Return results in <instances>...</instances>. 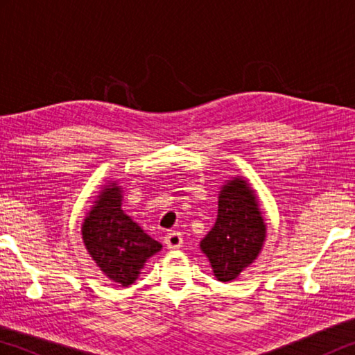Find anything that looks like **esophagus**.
I'll use <instances>...</instances> for the list:
<instances>
[{"label": "esophagus", "instance_id": "esophagus-1", "mask_svg": "<svg viewBox=\"0 0 355 355\" xmlns=\"http://www.w3.org/2000/svg\"><path fill=\"white\" fill-rule=\"evenodd\" d=\"M164 244L167 245V249H180L183 244V236L180 232H171L167 233L164 238Z\"/></svg>", "mask_w": 355, "mask_h": 355}]
</instances>
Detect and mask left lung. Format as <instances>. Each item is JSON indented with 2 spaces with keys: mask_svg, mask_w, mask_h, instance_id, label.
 <instances>
[{
  "mask_svg": "<svg viewBox=\"0 0 355 355\" xmlns=\"http://www.w3.org/2000/svg\"><path fill=\"white\" fill-rule=\"evenodd\" d=\"M218 205V219L200 241V249L211 263L216 279L230 282L260 254L266 225L248 180H228L219 192Z\"/></svg>",
  "mask_w": 355,
  "mask_h": 355,
  "instance_id": "1",
  "label": "left lung"
}]
</instances>
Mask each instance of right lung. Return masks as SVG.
<instances>
[{"label": "right lung", "instance_id": "1", "mask_svg": "<svg viewBox=\"0 0 355 355\" xmlns=\"http://www.w3.org/2000/svg\"><path fill=\"white\" fill-rule=\"evenodd\" d=\"M83 241L107 279L128 286L161 245L122 209V188L106 184L83 222Z\"/></svg>", "mask_w": 355, "mask_h": 355}]
</instances>
